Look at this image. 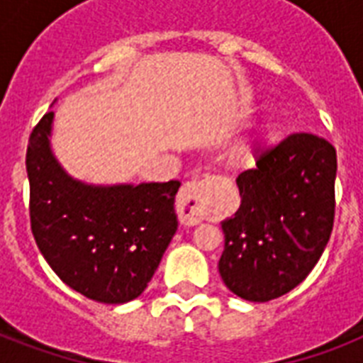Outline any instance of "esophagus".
I'll use <instances>...</instances> for the list:
<instances>
[{
  "label": "esophagus",
  "instance_id": "1",
  "mask_svg": "<svg viewBox=\"0 0 363 363\" xmlns=\"http://www.w3.org/2000/svg\"><path fill=\"white\" fill-rule=\"evenodd\" d=\"M205 196H207V184L203 181H190L182 184L181 192L177 196V213L182 224L194 226L207 216Z\"/></svg>",
  "mask_w": 363,
  "mask_h": 363
}]
</instances>
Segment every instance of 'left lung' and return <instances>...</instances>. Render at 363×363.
<instances>
[{
	"label": "left lung",
	"instance_id": "8db88e82",
	"mask_svg": "<svg viewBox=\"0 0 363 363\" xmlns=\"http://www.w3.org/2000/svg\"><path fill=\"white\" fill-rule=\"evenodd\" d=\"M337 154L322 137L294 133L235 179L241 205L220 222L218 271L235 296L264 303L305 281L335 215Z\"/></svg>",
	"mask_w": 363,
	"mask_h": 363
}]
</instances>
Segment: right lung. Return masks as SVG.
Masks as SVG:
<instances>
[{"label": "right lung", "mask_w": 363, "mask_h": 363, "mask_svg": "<svg viewBox=\"0 0 363 363\" xmlns=\"http://www.w3.org/2000/svg\"><path fill=\"white\" fill-rule=\"evenodd\" d=\"M52 122L48 111L26 152L37 247L54 273L84 298L109 305L139 298L179 226L181 182L79 181L54 156Z\"/></svg>", "instance_id": "obj_1"}]
</instances>
